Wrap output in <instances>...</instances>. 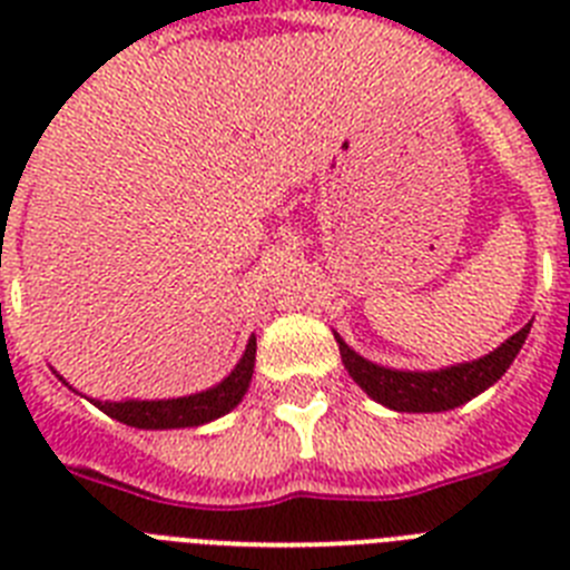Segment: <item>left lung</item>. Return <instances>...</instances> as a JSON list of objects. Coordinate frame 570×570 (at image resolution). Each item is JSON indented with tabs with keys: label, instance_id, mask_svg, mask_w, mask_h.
<instances>
[{
	"label": "left lung",
	"instance_id": "1",
	"mask_svg": "<svg viewBox=\"0 0 570 570\" xmlns=\"http://www.w3.org/2000/svg\"><path fill=\"white\" fill-rule=\"evenodd\" d=\"M528 334H531V322L513 336H508L497 351L485 354L482 360L440 367V371L382 367L351 351L340 336H336V342H340L342 365L347 367V374L354 376L356 385L371 400L394 407V411H407V414H440V411L465 405L468 400H473V396L482 394L485 387L500 380L511 367V362L517 360L520 347L525 345Z\"/></svg>",
	"mask_w": 570,
	"mask_h": 570
}]
</instances>
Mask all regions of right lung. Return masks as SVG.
<instances>
[{
  "mask_svg": "<svg viewBox=\"0 0 570 570\" xmlns=\"http://www.w3.org/2000/svg\"><path fill=\"white\" fill-rule=\"evenodd\" d=\"M256 360V336H250L248 347L236 367L225 376L219 385L208 387L203 394L176 396V400H122V402H102L90 400L99 411L119 420L122 425L145 428V431H165V428H196L210 420H219L228 411H234L242 402L245 391L254 376ZM62 380V376H59ZM65 382V380H62ZM68 385V382H65Z\"/></svg>",
  "mask_w": 570,
  "mask_h": 570,
  "instance_id": "add662e5",
  "label": "right lung"
}]
</instances>
